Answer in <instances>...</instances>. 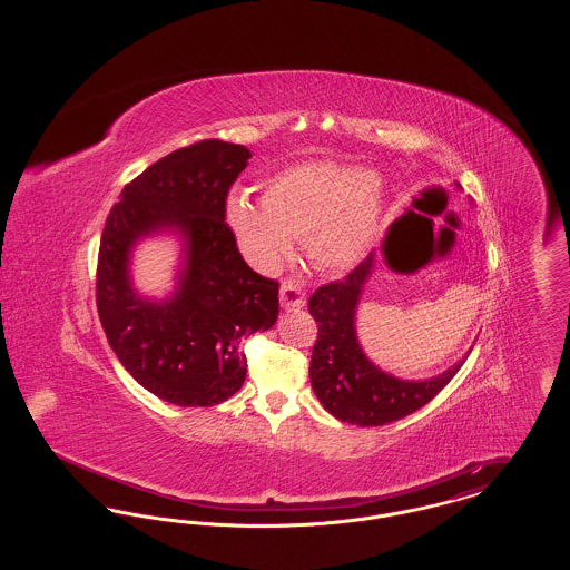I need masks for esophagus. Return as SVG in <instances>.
<instances>
[{
	"label": "esophagus",
	"mask_w": 570,
	"mask_h": 570,
	"mask_svg": "<svg viewBox=\"0 0 570 570\" xmlns=\"http://www.w3.org/2000/svg\"><path fill=\"white\" fill-rule=\"evenodd\" d=\"M279 303L284 309H298L305 305V293L295 279H284L279 286Z\"/></svg>",
	"instance_id": "obj_1"
}]
</instances>
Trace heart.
<instances>
[{
  "mask_svg": "<svg viewBox=\"0 0 570 570\" xmlns=\"http://www.w3.org/2000/svg\"><path fill=\"white\" fill-rule=\"evenodd\" d=\"M386 207V186L354 164H293L265 184L263 200L245 191L226 198L224 217L245 258L272 272L305 242L309 263L326 273L354 267L376 239Z\"/></svg>",
  "mask_w": 570,
  "mask_h": 570,
  "instance_id": "1",
  "label": "heart"
}]
</instances>
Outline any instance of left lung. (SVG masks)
<instances>
[{
	"instance_id": "8db88e82",
	"label": "left lung",
	"mask_w": 570,
	"mask_h": 570,
	"mask_svg": "<svg viewBox=\"0 0 570 570\" xmlns=\"http://www.w3.org/2000/svg\"><path fill=\"white\" fill-rule=\"evenodd\" d=\"M374 272L376 252L344 282L318 288L307 303L318 323V340L309 363L312 389L326 412L358 428L386 425L425 406L458 374L472 351L430 379H400L379 367L363 351L356 333V312Z\"/></svg>"
}]
</instances>
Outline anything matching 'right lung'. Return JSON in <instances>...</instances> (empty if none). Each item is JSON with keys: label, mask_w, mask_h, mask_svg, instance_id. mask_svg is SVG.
Masks as SVG:
<instances>
[{"label": "right lung", "mask_w": 570, "mask_h": 570, "mask_svg": "<svg viewBox=\"0 0 570 570\" xmlns=\"http://www.w3.org/2000/svg\"><path fill=\"white\" fill-rule=\"evenodd\" d=\"M244 145L203 140L145 168L110 209L96 303L110 348L149 393L181 407L216 406L247 374L242 340L269 331L277 282L247 267L224 222L230 184L247 166ZM170 236L180 244L174 288L140 294L131 265L137 245Z\"/></svg>", "instance_id": "add662e5"}]
</instances>
